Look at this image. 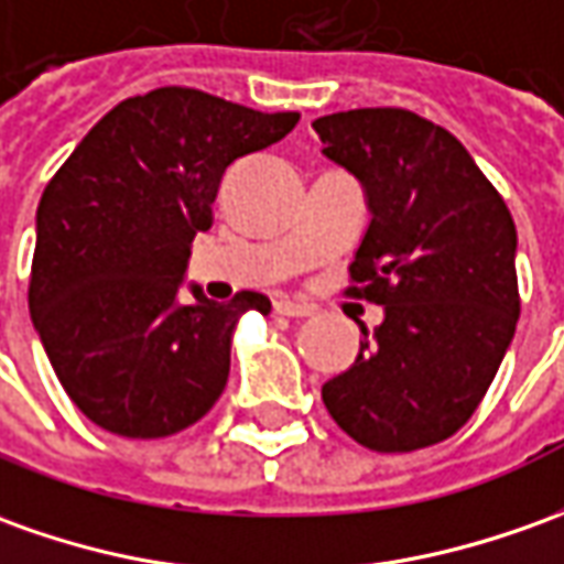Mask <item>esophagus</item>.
Here are the masks:
<instances>
[{"label": "esophagus", "mask_w": 564, "mask_h": 564, "mask_svg": "<svg viewBox=\"0 0 564 564\" xmlns=\"http://www.w3.org/2000/svg\"><path fill=\"white\" fill-rule=\"evenodd\" d=\"M275 313L279 316H291V319H304V316H313V306L301 304V301H289V297H279L275 301Z\"/></svg>", "instance_id": "obj_1"}]
</instances>
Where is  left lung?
Returning a JSON list of instances; mask_svg holds the SVG:
<instances>
[{
  "label": "left lung",
  "instance_id": "obj_1",
  "mask_svg": "<svg viewBox=\"0 0 564 564\" xmlns=\"http://www.w3.org/2000/svg\"><path fill=\"white\" fill-rule=\"evenodd\" d=\"M313 128L322 153L362 184L371 215L349 294L383 306L322 402L371 452L436 445L473 417L516 334L510 208L464 143L417 112L368 107Z\"/></svg>",
  "mask_w": 564,
  "mask_h": 564
}]
</instances>
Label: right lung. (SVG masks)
Instances as JSON below:
<instances>
[{
	"label": "right lung",
	"mask_w": 564,
	"mask_h": 564,
	"mask_svg": "<svg viewBox=\"0 0 564 564\" xmlns=\"http://www.w3.org/2000/svg\"><path fill=\"white\" fill-rule=\"evenodd\" d=\"M301 112H258L196 88L112 107L57 169L36 212L30 316L82 414L126 438L205 417L230 378L232 332L270 297L208 301L184 273L236 159L282 141Z\"/></svg>",
	"instance_id": "1"
}]
</instances>
